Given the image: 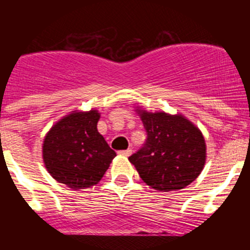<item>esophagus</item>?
I'll use <instances>...</instances> for the list:
<instances>
[{
    "mask_svg": "<svg viewBox=\"0 0 250 250\" xmlns=\"http://www.w3.org/2000/svg\"><path fill=\"white\" fill-rule=\"evenodd\" d=\"M131 152H132L131 149H126V150H121V151H119V154L124 156H130L131 155Z\"/></svg>",
    "mask_w": 250,
    "mask_h": 250,
    "instance_id": "34e87169",
    "label": "esophagus"
}]
</instances>
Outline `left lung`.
<instances>
[{"mask_svg": "<svg viewBox=\"0 0 250 250\" xmlns=\"http://www.w3.org/2000/svg\"><path fill=\"white\" fill-rule=\"evenodd\" d=\"M147 132L144 147L129 158L140 178L158 191L184 189L204 169L207 144L203 132L182 114L150 112L136 107Z\"/></svg>", "mask_w": 250, "mask_h": 250, "instance_id": "left-lung-1", "label": "left lung"}]
</instances>
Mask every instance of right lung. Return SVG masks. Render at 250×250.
<instances>
[{
    "mask_svg": "<svg viewBox=\"0 0 250 250\" xmlns=\"http://www.w3.org/2000/svg\"><path fill=\"white\" fill-rule=\"evenodd\" d=\"M100 112L74 110L52 125L42 143L46 170L74 190L98 184L116 152L98 131Z\"/></svg>",
    "mask_w": 250,
    "mask_h": 250,
    "instance_id": "obj_1",
    "label": "right lung"
}]
</instances>
